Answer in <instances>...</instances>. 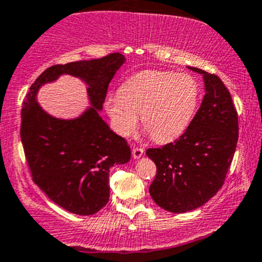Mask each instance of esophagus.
<instances>
[{
    "label": "esophagus",
    "mask_w": 262,
    "mask_h": 262,
    "mask_svg": "<svg viewBox=\"0 0 262 262\" xmlns=\"http://www.w3.org/2000/svg\"><path fill=\"white\" fill-rule=\"evenodd\" d=\"M132 154H133V158L138 159L144 154V148L142 147H134L133 150H132Z\"/></svg>",
    "instance_id": "obj_1"
}]
</instances>
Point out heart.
I'll use <instances>...</instances> for the list:
<instances>
[{
    "label": "heart",
    "instance_id": "1",
    "mask_svg": "<svg viewBox=\"0 0 262 262\" xmlns=\"http://www.w3.org/2000/svg\"><path fill=\"white\" fill-rule=\"evenodd\" d=\"M200 86L189 74L147 70L129 78L120 93L104 101L115 132L129 137L139 117L145 130L158 143L177 139L186 132L196 113Z\"/></svg>",
    "mask_w": 262,
    "mask_h": 262
}]
</instances>
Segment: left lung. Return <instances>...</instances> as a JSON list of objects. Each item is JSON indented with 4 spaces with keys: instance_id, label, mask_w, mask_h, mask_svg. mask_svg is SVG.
Masks as SVG:
<instances>
[{
    "instance_id": "8db88e82",
    "label": "left lung",
    "mask_w": 262,
    "mask_h": 262,
    "mask_svg": "<svg viewBox=\"0 0 262 262\" xmlns=\"http://www.w3.org/2000/svg\"><path fill=\"white\" fill-rule=\"evenodd\" d=\"M189 69L205 80L200 109L180 138L145 152L157 166L150 196L174 213L196 210L220 191L238 138L237 112L224 82L214 74Z\"/></svg>"
}]
</instances>
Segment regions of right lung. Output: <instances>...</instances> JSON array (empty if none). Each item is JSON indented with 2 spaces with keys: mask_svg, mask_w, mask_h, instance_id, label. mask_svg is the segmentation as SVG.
<instances>
[{
  "mask_svg": "<svg viewBox=\"0 0 262 262\" xmlns=\"http://www.w3.org/2000/svg\"><path fill=\"white\" fill-rule=\"evenodd\" d=\"M125 61L119 52L101 59L54 65L30 88L21 110L20 136L32 181L52 202L71 213L89 216L109 201V170L130 159V147L101 119L109 82ZM61 73L82 78L93 106L73 121L45 113L36 101L38 88Z\"/></svg>",
  "mask_w": 262,
  "mask_h": 262,
  "instance_id": "add662e5",
  "label": "right lung"
}]
</instances>
